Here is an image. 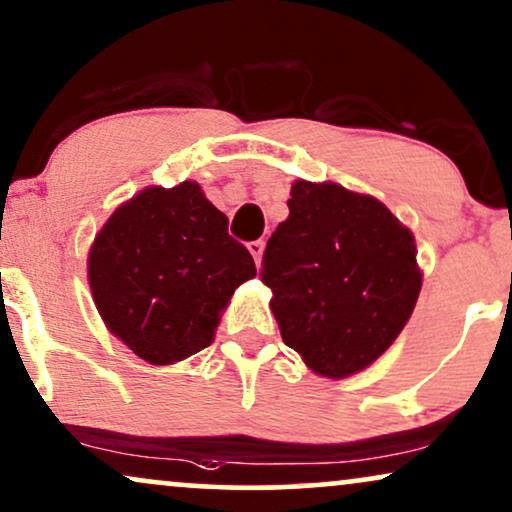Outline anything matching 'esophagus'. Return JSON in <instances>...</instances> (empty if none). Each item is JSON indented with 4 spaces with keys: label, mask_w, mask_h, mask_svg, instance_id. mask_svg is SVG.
<instances>
[{
    "label": "esophagus",
    "mask_w": 512,
    "mask_h": 512,
    "mask_svg": "<svg viewBox=\"0 0 512 512\" xmlns=\"http://www.w3.org/2000/svg\"><path fill=\"white\" fill-rule=\"evenodd\" d=\"M248 250H250V255L255 257L257 267H260V264H262V252H264V241H252V243H248Z\"/></svg>",
    "instance_id": "esophagus-1"
}]
</instances>
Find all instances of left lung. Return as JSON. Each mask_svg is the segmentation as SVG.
<instances>
[{"instance_id":"obj_1","label":"left lung","mask_w":512,"mask_h":512,"mask_svg":"<svg viewBox=\"0 0 512 512\" xmlns=\"http://www.w3.org/2000/svg\"><path fill=\"white\" fill-rule=\"evenodd\" d=\"M260 278L281 338L326 378L373 364L416 307L420 269L409 229L371 196L295 181Z\"/></svg>"}]
</instances>
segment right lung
Segmentation results:
<instances>
[{
    "label": "right lung",
    "instance_id": "right-lung-1",
    "mask_svg": "<svg viewBox=\"0 0 512 512\" xmlns=\"http://www.w3.org/2000/svg\"><path fill=\"white\" fill-rule=\"evenodd\" d=\"M224 212L198 184L141 191L113 212L89 252V286L111 333L148 364L205 349L219 312L257 274Z\"/></svg>",
    "mask_w": 512,
    "mask_h": 512
}]
</instances>
